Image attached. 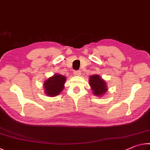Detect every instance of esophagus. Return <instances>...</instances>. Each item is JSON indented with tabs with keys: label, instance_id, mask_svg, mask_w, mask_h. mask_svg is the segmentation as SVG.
Segmentation results:
<instances>
[{
	"label": "esophagus",
	"instance_id": "1",
	"mask_svg": "<svg viewBox=\"0 0 150 150\" xmlns=\"http://www.w3.org/2000/svg\"><path fill=\"white\" fill-rule=\"evenodd\" d=\"M74 75H76V76H79V75H81V71H75L74 72Z\"/></svg>",
	"mask_w": 150,
	"mask_h": 150
}]
</instances>
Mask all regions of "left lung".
<instances>
[{"label":"left lung","instance_id":"8db88e82","mask_svg":"<svg viewBox=\"0 0 150 150\" xmlns=\"http://www.w3.org/2000/svg\"><path fill=\"white\" fill-rule=\"evenodd\" d=\"M89 85L91 89L93 91V94L96 96H101L104 95L107 91L106 84L103 79L100 77L99 75H94L90 77Z\"/></svg>","mask_w":150,"mask_h":150}]
</instances>
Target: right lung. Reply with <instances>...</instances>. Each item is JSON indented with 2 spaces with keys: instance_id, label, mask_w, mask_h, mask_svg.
Masks as SVG:
<instances>
[{
  "instance_id": "obj_1",
  "label": "right lung",
  "mask_w": 150,
  "mask_h": 150,
  "mask_svg": "<svg viewBox=\"0 0 150 150\" xmlns=\"http://www.w3.org/2000/svg\"><path fill=\"white\" fill-rule=\"evenodd\" d=\"M65 79V76L59 74H55L48 79L44 84L45 94L50 96L59 95L64 87Z\"/></svg>"
}]
</instances>
